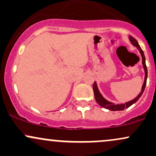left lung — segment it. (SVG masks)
Wrapping results in <instances>:
<instances>
[{"instance_id":"1","label":"left lung","mask_w":156,"mask_h":156,"mask_svg":"<svg viewBox=\"0 0 156 156\" xmlns=\"http://www.w3.org/2000/svg\"><path fill=\"white\" fill-rule=\"evenodd\" d=\"M129 39L130 42H131V44H133V46H135V47H136L137 49L139 50V51L140 52L141 58H142L143 67H144V73H145L144 83H143L142 87H141V91L139 94V95H138L136 98H134L133 100H132V101L127 102V103H122V104H114V103H111V102L108 101L107 100H105V98H103V95L101 94V92H100L99 89L98 88V86H97V83L95 81L94 82V84H93V91H94V98H95L97 103L101 105V107H103V108L108 109V110H111V111H114V112H115V111H122L124 110L125 108H128V107H130V105H133V103H135L138 100L141 98V96L142 95L143 92H144V89H145V87H146L147 78V66L145 63V56H144V52H143L142 50H141V48L140 46H139V43H138L136 39H134L133 37H131V36H130L129 37Z\"/></svg>"}]
</instances>
